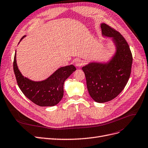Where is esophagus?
<instances>
[{
  "label": "esophagus",
  "mask_w": 148,
  "mask_h": 148,
  "mask_svg": "<svg viewBox=\"0 0 148 148\" xmlns=\"http://www.w3.org/2000/svg\"><path fill=\"white\" fill-rule=\"evenodd\" d=\"M75 64L77 67H81L84 64V62H83V61H82L81 60H77L75 61Z\"/></svg>",
  "instance_id": "obj_1"
}]
</instances>
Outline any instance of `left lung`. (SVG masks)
<instances>
[{"label":"left lung","instance_id":"8db88e82","mask_svg":"<svg viewBox=\"0 0 148 148\" xmlns=\"http://www.w3.org/2000/svg\"><path fill=\"white\" fill-rule=\"evenodd\" d=\"M102 35L111 38L116 52L107 63L91 62L82 67L90 96L103 103L115 98L126 85L130 75L132 55L124 38L111 27L102 23Z\"/></svg>","mask_w":148,"mask_h":148}]
</instances>
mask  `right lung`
Segmentation results:
<instances>
[{"label":"right lung","instance_id":"obj_1","mask_svg":"<svg viewBox=\"0 0 148 148\" xmlns=\"http://www.w3.org/2000/svg\"><path fill=\"white\" fill-rule=\"evenodd\" d=\"M25 36L22 38L21 41ZM16 52L14 57L13 70L18 85L23 94L32 102L41 107L57 105L63 96L64 81L76 70L74 66L71 64L60 68L46 80L35 82L24 77L21 73L16 63Z\"/></svg>","mask_w":148,"mask_h":148}]
</instances>
